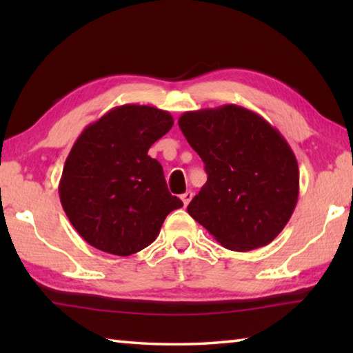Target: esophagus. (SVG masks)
Instances as JSON below:
<instances>
[{
	"label": "esophagus",
	"instance_id": "esophagus-1",
	"mask_svg": "<svg viewBox=\"0 0 353 353\" xmlns=\"http://www.w3.org/2000/svg\"><path fill=\"white\" fill-rule=\"evenodd\" d=\"M191 198H193V193H191V191H187V193H183V194L181 196V199H182V202H183V205H185V207H187V205L190 204Z\"/></svg>",
	"mask_w": 353,
	"mask_h": 353
}]
</instances>
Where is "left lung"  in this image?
I'll use <instances>...</instances> for the list:
<instances>
[{
	"label": "left lung",
	"mask_w": 353,
	"mask_h": 353,
	"mask_svg": "<svg viewBox=\"0 0 353 353\" xmlns=\"http://www.w3.org/2000/svg\"><path fill=\"white\" fill-rule=\"evenodd\" d=\"M179 128L208 176L187 207L190 216L230 250L270 244L299 198L297 160L283 135L236 104L185 112Z\"/></svg>",
	"instance_id": "8db88e82"
}]
</instances>
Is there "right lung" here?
<instances>
[{"mask_svg":"<svg viewBox=\"0 0 353 353\" xmlns=\"http://www.w3.org/2000/svg\"><path fill=\"white\" fill-rule=\"evenodd\" d=\"M174 124L157 107H115L82 130L65 160L59 196L77 234L103 252L128 256L157 238L182 201L166 187L149 148Z\"/></svg>","mask_w":353,"mask_h":353,"instance_id":"right-lung-1","label":"right lung"}]
</instances>
